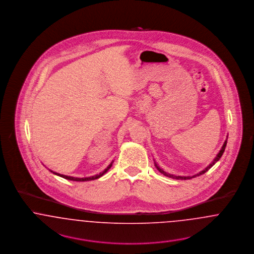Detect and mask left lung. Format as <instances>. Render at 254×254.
Instances as JSON below:
<instances>
[{
    "label": "left lung",
    "mask_w": 254,
    "mask_h": 254,
    "mask_svg": "<svg viewBox=\"0 0 254 254\" xmlns=\"http://www.w3.org/2000/svg\"><path fill=\"white\" fill-rule=\"evenodd\" d=\"M228 137H229V135L227 136V139H226V141L224 142V145H222V147H221V149H220V151L218 152L217 155H216V157L213 159V161L205 168V169H203V170H201L199 173H197V174H194L192 176H181V175H174V174H170L169 172H167V171H165L164 169H162V168H160L159 167V165H158L157 163L155 162V160H153L154 161V166L156 167V169H157L158 171L159 172H161L162 174H164L165 176H167V177H169V178H172V179H176V180H189V179H191V178H195V177H197V176H199V175H202V174H204L205 172H206L208 169H210V168H212L216 163H217L218 161L220 160V158L222 157V155H223V153H224V151H225V148H226V146H227V142H228Z\"/></svg>",
    "instance_id": "obj_1"
}]
</instances>
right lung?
<instances>
[{
	"label": "right lung",
	"mask_w": 254,
	"mask_h": 254,
	"mask_svg": "<svg viewBox=\"0 0 254 254\" xmlns=\"http://www.w3.org/2000/svg\"><path fill=\"white\" fill-rule=\"evenodd\" d=\"M113 162H114V160H112L111 161V163L109 164V166L106 168V169H104L103 171H101L100 173H98L96 175H93V176H89V177H82V178H79V177H73V176H67V175H64V174H61V173H58V172H55V171H53V170H50L49 169V171L50 172H52L53 174H55V175H57V176H60L62 178H64V179H66V180H70V181H76V182H86V181H92V180H96V179H99L100 177H102L105 173H107L108 172V170H109L111 167H112V164H113Z\"/></svg>",
	"instance_id": "obj_1"
}]
</instances>
